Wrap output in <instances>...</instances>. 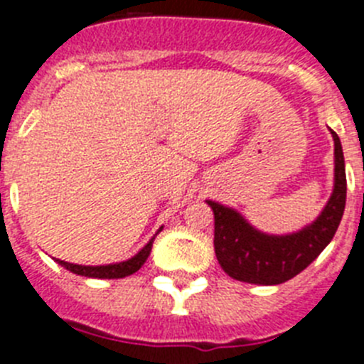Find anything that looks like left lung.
Masks as SVG:
<instances>
[{"instance_id": "obj_1", "label": "left lung", "mask_w": 364, "mask_h": 364, "mask_svg": "<svg viewBox=\"0 0 364 364\" xmlns=\"http://www.w3.org/2000/svg\"><path fill=\"white\" fill-rule=\"evenodd\" d=\"M336 176L333 192L319 218L303 230L268 235L255 230L234 208L206 201L214 210V248L221 268L237 281L281 284L309 267L332 241L346 203V174L341 141L332 130Z\"/></svg>"}]
</instances>
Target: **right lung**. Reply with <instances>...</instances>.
<instances>
[{
    "instance_id": "1",
    "label": "right lung",
    "mask_w": 364,
    "mask_h": 364,
    "mask_svg": "<svg viewBox=\"0 0 364 364\" xmlns=\"http://www.w3.org/2000/svg\"><path fill=\"white\" fill-rule=\"evenodd\" d=\"M163 228V227H161ZM161 228L158 230V234L161 232ZM156 234V235H158ZM156 235H154L152 239H150L149 243L145 245V247L141 248V250L137 252L134 257H130V259L127 261H121V263H116V264H101V267H85V264H74V263H67V261H61V259H55L58 263L61 264V267H65L67 270H70L72 274H77V276H85V277H97V279H119V277H127L130 276V274H134V272H137L139 268L145 264L146 257L150 255V250H152V243L154 239H156Z\"/></svg>"
}]
</instances>
